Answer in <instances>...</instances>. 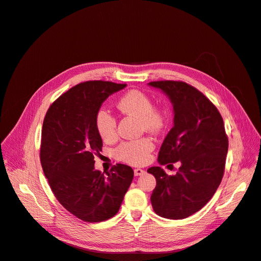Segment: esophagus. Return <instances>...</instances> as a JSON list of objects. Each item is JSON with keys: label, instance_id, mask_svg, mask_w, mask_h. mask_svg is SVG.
I'll return each mask as SVG.
<instances>
[{"label": "esophagus", "instance_id": "obj_1", "mask_svg": "<svg viewBox=\"0 0 261 261\" xmlns=\"http://www.w3.org/2000/svg\"><path fill=\"white\" fill-rule=\"evenodd\" d=\"M145 171L143 170V169H140V168H136L134 170V174L136 175V176H138V175H141V174H143Z\"/></svg>", "mask_w": 261, "mask_h": 261}]
</instances>
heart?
<instances>
[{
  "label": "heart",
  "mask_w": 261,
  "mask_h": 261,
  "mask_svg": "<svg viewBox=\"0 0 261 261\" xmlns=\"http://www.w3.org/2000/svg\"><path fill=\"white\" fill-rule=\"evenodd\" d=\"M117 106L125 114L139 119L141 128L149 132H159L163 128L165 119L163 113L153 107L151 98L138 90H132L119 99ZM95 127L99 137L106 142L117 138V121L105 108H100L95 116ZM154 144L150 138H140L122 142L114 150L116 158L132 165H140L148 160Z\"/></svg>",
  "instance_id": "obj_1"
}]
</instances>
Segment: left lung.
<instances>
[{
  "mask_svg": "<svg viewBox=\"0 0 261 261\" xmlns=\"http://www.w3.org/2000/svg\"><path fill=\"white\" fill-rule=\"evenodd\" d=\"M173 106V127L159 153V163L180 162L174 175L161 167L148 172L156 179L151 195L154 212L170 220H182L199 211L220 186L228 152V137L220 111L200 91L183 81H152Z\"/></svg>",
  "mask_w": 261,
  "mask_h": 261,
  "instance_id": "obj_1",
  "label": "left lung"
}]
</instances>
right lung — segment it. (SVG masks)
<instances>
[{
    "instance_id": "right-lung-1",
    "label": "right lung",
    "mask_w": 261,
    "mask_h": 261,
    "mask_svg": "<svg viewBox=\"0 0 261 261\" xmlns=\"http://www.w3.org/2000/svg\"><path fill=\"white\" fill-rule=\"evenodd\" d=\"M126 87L111 81H86L63 93L43 123L40 163L59 202L72 215L98 223L119 212L134 171L117 164L106 175L94 168L102 141L95 116L109 95Z\"/></svg>"
}]
</instances>
